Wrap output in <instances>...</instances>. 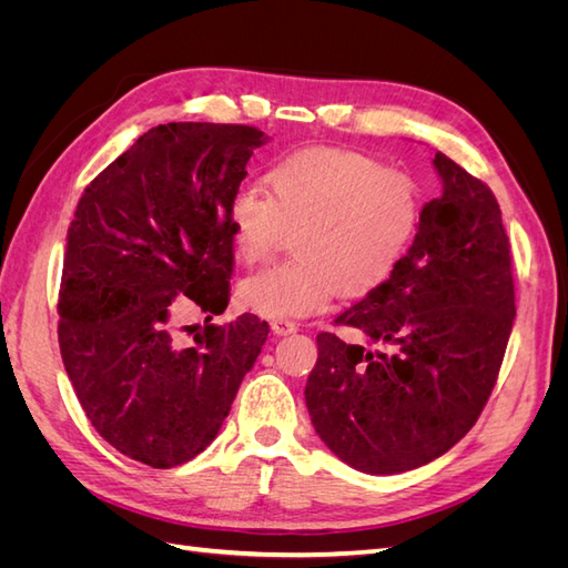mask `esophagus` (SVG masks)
I'll return each mask as SVG.
<instances>
[{"label":"esophagus","mask_w":568,"mask_h":568,"mask_svg":"<svg viewBox=\"0 0 568 568\" xmlns=\"http://www.w3.org/2000/svg\"><path fill=\"white\" fill-rule=\"evenodd\" d=\"M270 329L277 336H286V334H294L298 326H296V322H291V320H272Z\"/></svg>","instance_id":"34e87169"}]
</instances>
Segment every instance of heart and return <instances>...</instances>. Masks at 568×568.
I'll return each mask as SVG.
<instances>
[{
	"instance_id": "heart-1",
	"label": "heart",
	"mask_w": 568,
	"mask_h": 568,
	"mask_svg": "<svg viewBox=\"0 0 568 568\" xmlns=\"http://www.w3.org/2000/svg\"><path fill=\"white\" fill-rule=\"evenodd\" d=\"M422 217L419 186L365 153L305 146L270 163L263 186L230 199L227 227L244 265L265 263L294 232L296 257L251 274L239 303L270 320L313 315L382 288L407 257Z\"/></svg>"
}]
</instances>
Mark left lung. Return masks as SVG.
<instances>
[{"mask_svg": "<svg viewBox=\"0 0 568 568\" xmlns=\"http://www.w3.org/2000/svg\"><path fill=\"white\" fill-rule=\"evenodd\" d=\"M443 196L422 209L398 272L341 313L379 348L317 334L305 403L338 459L400 474L448 453L484 412L514 315L509 236L490 186L445 153Z\"/></svg>", "mask_w": 568, "mask_h": 568, "instance_id": "8db88e82", "label": "left lung"}]
</instances>
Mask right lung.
Masks as SVG:
<instances>
[{"mask_svg": "<svg viewBox=\"0 0 568 568\" xmlns=\"http://www.w3.org/2000/svg\"><path fill=\"white\" fill-rule=\"evenodd\" d=\"M263 142L251 125L151 128L88 184L68 227L63 367L99 436L153 469L209 448L267 338L255 315L211 324L234 272L227 205ZM192 304L201 331L176 324Z\"/></svg>", "mask_w": 568, "mask_h": 568, "instance_id": "1", "label": "right lung"}]
</instances>
